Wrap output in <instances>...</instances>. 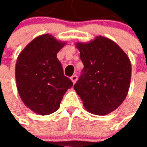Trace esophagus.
<instances>
[{
  "mask_svg": "<svg viewBox=\"0 0 147 147\" xmlns=\"http://www.w3.org/2000/svg\"><path fill=\"white\" fill-rule=\"evenodd\" d=\"M71 81H72V83L75 84V83H76V81H77V76H76V75L72 76L71 77Z\"/></svg>",
  "mask_w": 147,
  "mask_h": 147,
  "instance_id": "34e87169",
  "label": "esophagus"
}]
</instances>
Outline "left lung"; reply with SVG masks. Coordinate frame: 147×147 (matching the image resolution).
I'll list each match as a JSON object with an SVG mask.
<instances>
[{"label": "left lung", "mask_w": 147, "mask_h": 147, "mask_svg": "<svg viewBox=\"0 0 147 147\" xmlns=\"http://www.w3.org/2000/svg\"><path fill=\"white\" fill-rule=\"evenodd\" d=\"M76 47L84 67L74 89L90 113H110L127 95L131 76L129 57L116 42L101 35L76 42Z\"/></svg>", "instance_id": "8db88e82"}]
</instances>
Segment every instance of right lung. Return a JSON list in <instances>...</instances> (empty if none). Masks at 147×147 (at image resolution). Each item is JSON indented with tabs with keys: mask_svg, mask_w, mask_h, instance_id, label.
Returning <instances> with one entry per match:
<instances>
[{
	"mask_svg": "<svg viewBox=\"0 0 147 147\" xmlns=\"http://www.w3.org/2000/svg\"><path fill=\"white\" fill-rule=\"evenodd\" d=\"M66 43L45 34L34 38L18 56L15 70L18 92L24 105L38 115L57 110L64 94L73 86L57 57Z\"/></svg>",
	"mask_w": 147,
	"mask_h": 147,
	"instance_id": "obj_1",
	"label": "right lung"
}]
</instances>
